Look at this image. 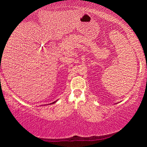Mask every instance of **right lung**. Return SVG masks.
Listing matches in <instances>:
<instances>
[{"label":"right lung","instance_id":"add662e5","mask_svg":"<svg viewBox=\"0 0 147 147\" xmlns=\"http://www.w3.org/2000/svg\"><path fill=\"white\" fill-rule=\"evenodd\" d=\"M56 102V101L55 102H53V103H51L50 104H54V103H55Z\"/></svg>","mask_w":147,"mask_h":147}]
</instances>
